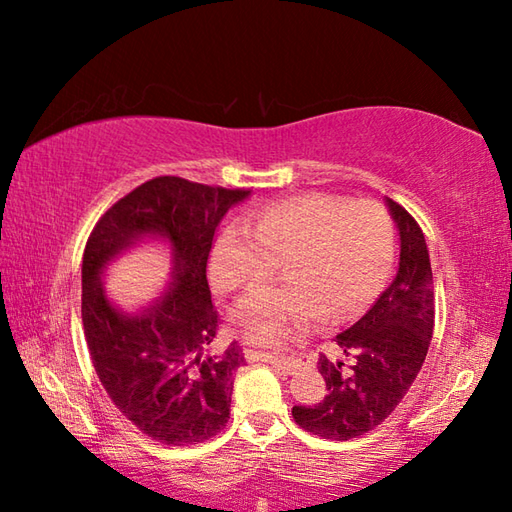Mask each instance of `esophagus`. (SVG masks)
<instances>
[{
  "label": "esophagus",
  "mask_w": 512,
  "mask_h": 512,
  "mask_svg": "<svg viewBox=\"0 0 512 512\" xmlns=\"http://www.w3.org/2000/svg\"><path fill=\"white\" fill-rule=\"evenodd\" d=\"M246 358H255V361H264L268 365H273L279 372H286L292 374L295 369L299 367L295 361H286V358H275V356H268V354H257V352H246Z\"/></svg>",
  "instance_id": "1"
}]
</instances>
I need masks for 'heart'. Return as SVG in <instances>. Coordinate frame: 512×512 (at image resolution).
I'll return each mask as SVG.
<instances>
[{
  "instance_id": "obj_1",
  "label": "heart",
  "mask_w": 512,
  "mask_h": 512,
  "mask_svg": "<svg viewBox=\"0 0 512 512\" xmlns=\"http://www.w3.org/2000/svg\"><path fill=\"white\" fill-rule=\"evenodd\" d=\"M396 226L376 202L308 193L268 206L244 228H228L213 250L211 275L222 292L262 286L286 266L288 286L248 295L237 310L242 334L281 345L297 328L350 319L385 288Z\"/></svg>"
}]
</instances>
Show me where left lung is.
<instances>
[{
    "label": "left lung",
    "mask_w": 512,
    "mask_h": 512,
    "mask_svg": "<svg viewBox=\"0 0 512 512\" xmlns=\"http://www.w3.org/2000/svg\"><path fill=\"white\" fill-rule=\"evenodd\" d=\"M400 231V264L391 286L352 328L334 341L347 361L321 356L328 396L314 407H292L301 429L325 440H352L385 422L416 380L436 321L433 273L422 228L387 198Z\"/></svg>",
    "instance_id": "obj_1"
}]
</instances>
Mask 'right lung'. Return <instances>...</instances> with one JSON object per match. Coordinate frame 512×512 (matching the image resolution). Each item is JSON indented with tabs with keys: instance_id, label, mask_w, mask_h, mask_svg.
<instances>
[{
	"instance_id": "right-lung-1",
	"label": "right lung",
	"mask_w": 512,
	"mask_h": 512,
	"mask_svg": "<svg viewBox=\"0 0 512 512\" xmlns=\"http://www.w3.org/2000/svg\"><path fill=\"white\" fill-rule=\"evenodd\" d=\"M248 193L158 176L112 204L85 244L81 319L96 374L129 422L171 447L206 442L231 418L233 374L244 354L237 343L213 352L220 314L206 262L215 228ZM149 234L172 244L174 284L145 313L125 315L102 295V268Z\"/></svg>"
}]
</instances>
